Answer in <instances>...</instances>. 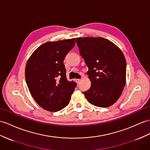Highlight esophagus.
Listing matches in <instances>:
<instances>
[{"label":"esophagus","mask_w":150,"mask_h":150,"mask_svg":"<svg viewBox=\"0 0 150 150\" xmlns=\"http://www.w3.org/2000/svg\"><path fill=\"white\" fill-rule=\"evenodd\" d=\"M75 81H76V82L77 83H79V81H81V79H75Z\"/></svg>","instance_id":"esophagus-1"}]
</instances>
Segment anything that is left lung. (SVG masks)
<instances>
[{"instance_id": "obj_1", "label": "left lung", "mask_w": 150, "mask_h": 150, "mask_svg": "<svg viewBox=\"0 0 150 150\" xmlns=\"http://www.w3.org/2000/svg\"><path fill=\"white\" fill-rule=\"evenodd\" d=\"M79 53L88 68L91 86L84 92L90 104L107 108L115 104L126 84V60L122 50L103 38H76Z\"/></svg>"}]
</instances>
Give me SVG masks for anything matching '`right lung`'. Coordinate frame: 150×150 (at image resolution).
<instances>
[{
	"label": "right lung",
	"mask_w": 150,
	"mask_h": 150,
	"mask_svg": "<svg viewBox=\"0 0 150 150\" xmlns=\"http://www.w3.org/2000/svg\"><path fill=\"white\" fill-rule=\"evenodd\" d=\"M75 43V38L45 42L27 60L25 74L28 90L46 111H60L70 101L76 83L67 79L64 60Z\"/></svg>",
	"instance_id": "add662e5"
}]
</instances>
